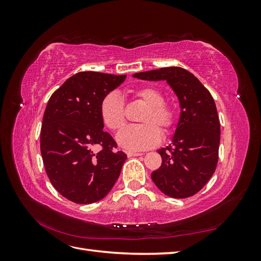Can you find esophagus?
<instances>
[{
	"label": "esophagus",
	"mask_w": 261,
	"mask_h": 261,
	"mask_svg": "<svg viewBox=\"0 0 261 261\" xmlns=\"http://www.w3.org/2000/svg\"><path fill=\"white\" fill-rule=\"evenodd\" d=\"M126 153H127V156H128V158H130V156H138V155L143 154L141 152H134V151H127Z\"/></svg>",
	"instance_id": "obj_1"
}]
</instances>
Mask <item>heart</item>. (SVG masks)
<instances>
[{
    "label": "heart",
    "instance_id": "b5f03b06",
    "mask_svg": "<svg viewBox=\"0 0 261 261\" xmlns=\"http://www.w3.org/2000/svg\"><path fill=\"white\" fill-rule=\"evenodd\" d=\"M133 96L146 106L138 126H130L117 135V143L130 150L152 148L160 143L161 133L169 134L176 122L175 109L164 101V93L154 86H141L133 90ZM100 116L106 127L121 130L126 124V108L120 93L110 92L100 105Z\"/></svg>",
    "mask_w": 261,
    "mask_h": 261
}]
</instances>
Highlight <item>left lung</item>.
Instances as JSON below:
<instances>
[{
  "instance_id": "8db88e82",
  "label": "left lung",
  "mask_w": 261,
  "mask_h": 261,
  "mask_svg": "<svg viewBox=\"0 0 261 261\" xmlns=\"http://www.w3.org/2000/svg\"><path fill=\"white\" fill-rule=\"evenodd\" d=\"M145 81H167L177 94L180 117L172 143L158 150L161 167L151 178L172 198L198 193L216 171L219 160L220 121L211 93L191 72L178 66L134 75Z\"/></svg>"
}]
</instances>
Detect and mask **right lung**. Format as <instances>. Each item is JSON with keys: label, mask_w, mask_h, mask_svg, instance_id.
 I'll list each match as a JSON object with an SVG mask.
<instances>
[{"label": "right lung", "mask_w": 261, "mask_h": 261, "mask_svg": "<svg viewBox=\"0 0 261 261\" xmlns=\"http://www.w3.org/2000/svg\"><path fill=\"white\" fill-rule=\"evenodd\" d=\"M126 75L80 72L55 90L46 105L40 150L51 184L66 199L92 203L105 198L127 155L103 130L100 105ZM100 146L99 152L94 148Z\"/></svg>", "instance_id": "add662e5"}]
</instances>
